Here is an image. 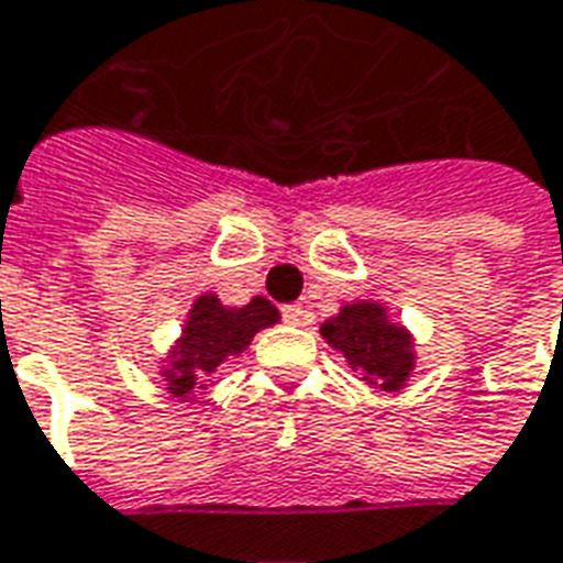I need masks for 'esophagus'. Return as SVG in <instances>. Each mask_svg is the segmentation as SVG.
<instances>
[{
  "mask_svg": "<svg viewBox=\"0 0 563 563\" xmlns=\"http://www.w3.org/2000/svg\"><path fill=\"white\" fill-rule=\"evenodd\" d=\"M282 318L288 324H309V312L302 309L300 302H290V306H282Z\"/></svg>",
  "mask_w": 563,
  "mask_h": 563,
  "instance_id": "34e87169",
  "label": "esophagus"
}]
</instances>
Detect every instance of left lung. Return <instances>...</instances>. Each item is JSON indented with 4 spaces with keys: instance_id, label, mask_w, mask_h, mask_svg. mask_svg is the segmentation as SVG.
<instances>
[{
    "instance_id": "8db88e82",
    "label": "left lung",
    "mask_w": 563,
    "mask_h": 563,
    "mask_svg": "<svg viewBox=\"0 0 563 563\" xmlns=\"http://www.w3.org/2000/svg\"><path fill=\"white\" fill-rule=\"evenodd\" d=\"M321 336L382 390H400L416 366L412 336L388 321L382 302L342 306L336 318L321 324Z\"/></svg>"
}]
</instances>
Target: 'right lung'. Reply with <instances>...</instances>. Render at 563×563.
<instances>
[{
	"mask_svg": "<svg viewBox=\"0 0 563 563\" xmlns=\"http://www.w3.org/2000/svg\"><path fill=\"white\" fill-rule=\"evenodd\" d=\"M278 321V309L266 297H254L242 309H230L214 294H202L187 314L178 345L169 354V366L163 376L169 382V394L187 397L194 388H206L202 382L230 357H236L251 345L254 333Z\"/></svg>",
	"mask_w": 563,
	"mask_h": 563,
	"instance_id": "add662e5",
	"label": "right lung"
}]
</instances>
